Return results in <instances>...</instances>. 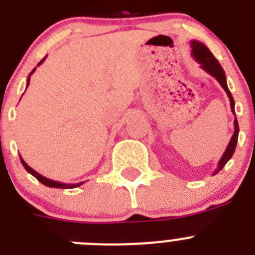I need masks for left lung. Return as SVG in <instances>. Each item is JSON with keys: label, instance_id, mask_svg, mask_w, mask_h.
I'll use <instances>...</instances> for the list:
<instances>
[{"label": "left lung", "instance_id": "8db88e82", "mask_svg": "<svg viewBox=\"0 0 255 255\" xmlns=\"http://www.w3.org/2000/svg\"><path fill=\"white\" fill-rule=\"evenodd\" d=\"M190 47H191V56H193V58L197 61L204 71H207L209 75L216 78V80L220 83L221 87L224 88V91L226 92L227 97H229V100H230L231 111H233V114L235 115V101H234L231 92L229 91V87H227V82H226V75H225V71L224 69H222V66L220 65V62L216 60L215 56L212 55V52L209 51L208 47H207L204 43H202V42H199V40H191ZM234 129L235 130H234V134L233 136H231V140H230L229 145H227L226 150H225V153L222 154L221 159L218 161L217 168L215 170L213 175L218 173V171H221L225 167V164L230 161V158L233 157L234 152H235L236 143H238V136H239V124H238V119H236V116H235V120H234Z\"/></svg>", "mask_w": 255, "mask_h": 255}]
</instances>
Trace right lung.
I'll return each mask as SVG.
<instances>
[{
    "label": "right lung",
    "instance_id": "1",
    "mask_svg": "<svg viewBox=\"0 0 255 255\" xmlns=\"http://www.w3.org/2000/svg\"><path fill=\"white\" fill-rule=\"evenodd\" d=\"M44 60H46V57H44V58H42V60H40V62H39V64H38V66H39V65L42 64V62H43ZM34 71H35V69H33V71H31V73L29 74V76H28V80H26V88H28V85H29V82H30V75H31V74H33V73H34ZM20 161H21V163H22V166H24V168H25V170L28 171V172L30 173V175H33V176H34L35 179L38 180V181H39V182H42V184H43V185H46V186H49V188L73 189V188H78V186L83 185V184H84V182H85V181H82V182H78V184H65V182H60V181H55V180L47 179V177L42 176V175H40V173H38L37 171H35V170H33V168L30 167V166H28V164H26V162L24 161V159L21 158V155H20Z\"/></svg>",
    "mask_w": 255,
    "mask_h": 255
}]
</instances>
